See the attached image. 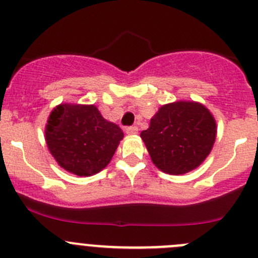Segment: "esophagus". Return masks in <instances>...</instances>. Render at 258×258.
<instances>
[{
    "label": "esophagus",
    "instance_id": "obj_1",
    "mask_svg": "<svg viewBox=\"0 0 258 258\" xmlns=\"http://www.w3.org/2000/svg\"><path fill=\"white\" fill-rule=\"evenodd\" d=\"M139 132V127L137 126H128L126 127V134L127 135H135Z\"/></svg>",
    "mask_w": 258,
    "mask_h": 258
}]
</instances>
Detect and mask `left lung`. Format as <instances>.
I'll list each match as a JSON object with an SVG mask.
<instances>
[{
  "label": "left lung",
  "mask_w": 258,
  "mask_h": 258,
  "mask_svg": "<svg viewBox=\"0 0 258 258\" xmlns=\"http://www.w3.org/2000/svg\"><path fill=\"white\" fill-rule=\"evenodd\" d=\"M141 139L161 171L182 175L199 167L210 155L216 122L205 106L179 101L162 106Z\"/></svg>",
  "instance_id": "obj_1"
}]
</instances>
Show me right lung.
Segmentation results:
<instances>
[{"mask_svg": "<svg viewBox=\"0 0 258 258\" xmlns=\"http://www.w3.org/2000/svg\"><path fill=\"white\" fill-rule=\"evenodd\" d=\"M123 132L101 116L93 105H59L46 126V142L61 167L77 176H92L108 165Z\"/></svg>", "mask_w": 258, "mask_h": 258, "instance_id": "1", "label": "right lung"}]
</instances>
